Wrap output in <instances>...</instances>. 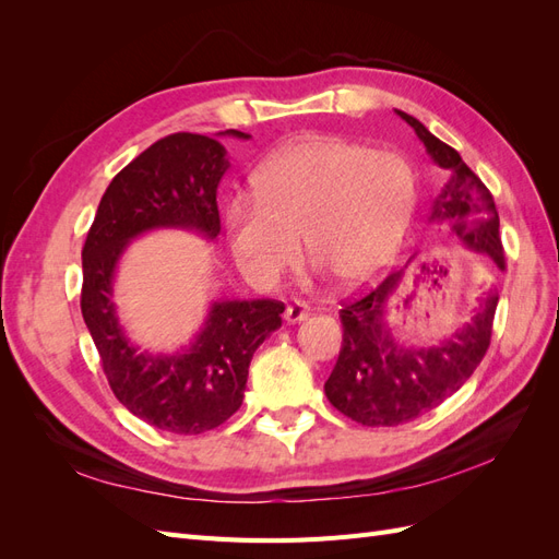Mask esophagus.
Segmentation results:
<instances>
[{"mask_svg":"<svg viewBox=\"0 0 559 559\" xmlns=\"http://www.w3.org/2000/svg\"><path fill=\"white\" fill-rule=\"evenodd\" d=\"M308 314H310V310L306 302H294V306L286 308L284 319H286V324H300V321L308 319Z\"/></svg>","mask_w":559,"mask_h":559,"instance_id":"obj_1","label":"esophagus"}]
</instances>
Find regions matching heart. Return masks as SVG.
Here are the masks:
<instances>
[{
	"mask_svg": "<svg viewBox=\"0 0 559 559\" xmlns=\"http://www.w3.org/2000/svg\"><path fill=\"white\" fill-rule=\"evenodd\" d=\"M257 193L224 207L233 257L259 286H275L308 257L354 289L392 263L415 207V170L394 151L341 138L294 142L251 177Z\"/></svg>",
	"mask_w": 559,
	"mask_h": 559,
	"instance_id": "obj_1",
	"label": "heart"
}]
</instances>
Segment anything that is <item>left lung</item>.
<instances>
[{"instance_id":"left-lung-1","label":"left lung","mask_w":559,"mask_h":559,"mask_svg":"<svg viewBox=\"0 0 559 559\" xmlns=\"http://www.w3.org/2000/svg\"><path fill=\"white\" fill-rule=\"evenodd\" d=\"M394 111L415 130L433 165L448 173L441 193L431 202L429 222L450 226V233L468 251L480 253L503 270L506 259L492 193L452 146L433 138L415 116ZM405 267L341 310L343 349L324 392L333 408L364 427H396L433 411L473 376L492 335L497 292L485 294L466 324L441 343L421 347L399 337L386 317L403 286Z\"/></svg>"}]
</instances>
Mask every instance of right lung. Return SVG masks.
Wrapping results in <instances>:
<instances>
[{
    "label": "right lung",
    "mask_w": 559,
    "mask_h": 559,
    "mask_svg": "<svg viewBox=\"0 0 559 559\" xmlns=\"http://www.w3.org/2000/svg\"><path fill=\"white\" fill-rule=\"evenodd\" d=\"M222 138L177 132L151 144L118 173L99 200L83 245L81 314L103 359L111 392L160 431H210L240 408L253 352L282 326L284 302L218 298L189 345L148 352L130 341L114 302L116 270L132 240L154 230H186L214 242L222 233L216 189L230 167Z\"/></svg>",
    "instance_id": "obj_1"
}]
</instances>
